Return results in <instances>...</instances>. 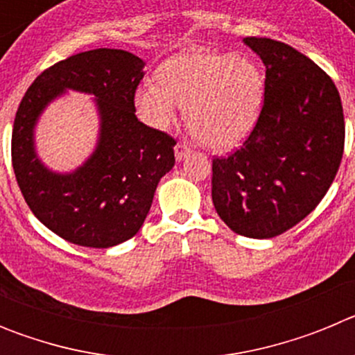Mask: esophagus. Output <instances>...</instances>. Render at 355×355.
Listing matches in <instances>:
<instances>
[{"mask_svg":"<svg viewBox=\"0 0 355 355\" xmlns=\"http://www.w3.org/2000/svg\"><path fill=\"white\" fill-rule=\"evenodd\" d=\"M174 153H175V159H178V162H183V159L190 155V147L184 146V144H178Z\"/></svg>","mask_w":355,"mask_h":355,"instance_id":"34e87169","label":"esophagus"}]
</instances>
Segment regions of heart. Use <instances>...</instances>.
I'll list each match as a JSON object with an SVG mask.
<instances>
[{"instance_id":"1","label":"heart","mask_w":355,"mask_h":355,"mask_svg":"<svg viewBox=\"0 0 355 355\" xmlns=\"http://www.w3.org/2000/svg\"><path fill=\"white\" fill-rule=\"evenodd\" d=\"M135 108L147 126L167 130L180 105L200 142L231 150L252 133L265 101L261 69L233 53L193 48L171 56L159 81L147 78L135 90Z\"/></svg>"}]
</instances>
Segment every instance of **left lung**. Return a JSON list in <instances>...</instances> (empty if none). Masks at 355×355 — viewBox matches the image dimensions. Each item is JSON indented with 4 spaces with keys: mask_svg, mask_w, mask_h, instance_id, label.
<instances>
[{
    "mask_svg": "<svg viewBox=\"0 0 355 355\" xmlns=\"http://www.w3.org/2000/svg\"><path fill=\"white\" fill-rule=\"evenodd\" d=\"M266 69L261 115L243 146L213 159L211 199L231 231L274 238L306 218L340 168V92L311 58L279 40L247 37Z\"/></svg>",
    "mask_w": 355,
    "mask_h": 355,
    "instance_id": "8db88e82",
    "label": "left lung"
}]
</instances>
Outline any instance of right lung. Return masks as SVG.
<instances>
[{
  "label": "right lung",
  "instance_id": "add662e5",
  "mask_svg": "<svg viewBox=\"0 0 355 355\" xmlns=\"http://www.w3.org/2000/svg\"><path fill=\"white\" fill-rule=\"evenodd\" d=\"M146 62L124 49H92L44 71L19 105L12 131L15 180L33 215L81 247L108 249L139 233L159 180L174 167L175 140L135 115ZM69 89L93 96L100 119L94 150L74 171L42 162L35 130Z\"/></svg>",
  "mask_w": 355,
  "mask_h": 355
}]
</instances>
